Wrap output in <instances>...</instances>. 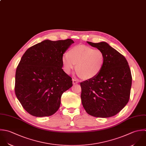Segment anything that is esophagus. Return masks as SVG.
I'll list each match as a JSON object with an SVG mask.
<instances>
[{
	"label": "esophagus",
	"instance_id": "obj_1",
	"mask_svg": "<svg viewBox=\"0 0 146 146\" xmlns=\"http://www.w3.org/2000/svg\"><path fill=\"white\" fill-rule=\"evenodd\" d=\"M72 81H73V84H76L78 83V81L76 80H75V79H73Z\"/></svg>",
	"mask_w": 146,
	"mask_h": 146
}]
</instances>
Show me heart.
I'll return each instance as SVG.
<instances>
[{
    "mask_svg": "<svg viewBox=\"0 0 146 146\" xmlns=\"http://www.w3.org/2000/svg\"><path fill=\"white\" fill-rule=\"evenodd\" d=\"M105 54L99 49L79 45L73 46L64 54L62 62L64 71L69 74L75 68L79 76L84 80L92 79L97 76L105 63Z\"/></svg>",
    "mask_w": 146,
    "mask_h": 146,
    "instance_id": "heart-1",
    "label": "heart"
}]
</instances>
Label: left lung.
<instances>
[{
	"label": "left lung",
	"instance_id": "obj_1",
	"mask_svg": "<svg viewBox=\"0 0 146 146\" xmlns=\"http://www.w3.org/2000/svg\"><path fill=\"white\" fill-rule=\"evenodd\" d=\"M105 54L100 73L80 83L84 108L89 115L109 118L118 114L128 103L132 84L131 70L126 58L105 42L87 41Z\"/></svg>",
	"mask_w": 146,
	"mask_h": 146
}]
</instances>
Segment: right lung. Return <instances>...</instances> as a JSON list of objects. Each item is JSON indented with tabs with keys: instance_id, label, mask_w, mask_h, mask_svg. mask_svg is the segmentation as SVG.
Listing matches in <instances>:
<instances>
[{
	"instance_id": "1",
	"label": "right lung",
	"mask_w": 146,
	"mask_h": 146,
	"mask_svg": "<svg viewBox=\"0 0 146 146\" xmlns=\"http://www.w3.org/2000/svg\"><path fill=\"white\" fill-rule=\"evenodd\" d=\"M74 43L44 40L29 48L23 55L15 74V94L31 115L42 117L59 109L64 92L72 85V78L62 69L64 52Z\"/></svg>"
}]
</instances>
